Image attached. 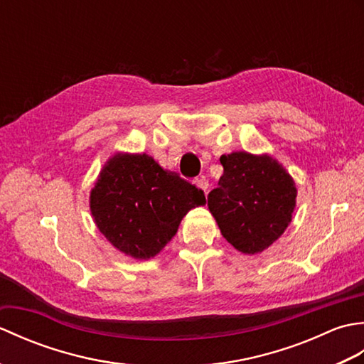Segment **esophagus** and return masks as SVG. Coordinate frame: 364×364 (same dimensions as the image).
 Wrapping results in <instances>:
<instances>
[{"label": "esophagus", "mask_w": 364, "mask_h": 364, "mask_svg": "<svg viewBox=\"0 0 364 364\" xmlns=\"http://www.w3.org/2000/svg\"><path fill=\"white\" fill-rule=\"evenodd\" d=\"M194 183L197 184V186L202 189L205 192V196L208 194V188H210V184H208V181L205 180V178H196Z\"/></svg>", "instance_id": "34e87169"}]
</instances>
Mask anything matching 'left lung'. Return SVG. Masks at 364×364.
Instances as JSON below:
<instances>
[{
    "mask_svg": "<svg viewBox=\"0 0 364 364\" xmlns=\"http://www.w3.org/2000/svg\"><path fill=\"white\" fill-rule=\"evenodd\" d=\"M220 164L223 175L208 208L235 249L259 253L289 225L297 196L292 178L275 159L245 151L223 154Z\"/></svg>",
    "mask_w": 364,
    "mask_h": 364,
    "instance_id": "1",
    "label": "left lung"
}]
</instances>
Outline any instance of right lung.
<instances>
[{"label": "right lung", "mask_w": 364, "mask_h": 364, "mask_svg": "<svg viewBox=\"0 0 364 364\" xmlns=\"http://www.w3.org/2000/svg\"><path fill=\"white\" fill-rule=\"evenodd\" d=\"M206 203L205 192L149 154H115L90 192L98 230L115 249L136 259L159 253L192 208Z\"/></svg>", "instance_id": "right-lung-1"}]
</instances>
